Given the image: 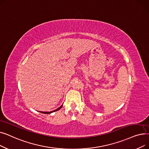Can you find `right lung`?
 Returning <instances> with one entry per match:
<instances>
[{
    "label": "right lung",
    "mask_w": 149,
    "mask_h": 149,
    "mask_svg": "<svg viewBox=\"0 0 149 149\" xmlns=\"http://www.w3.org/2000/svg\"><path fill=\"white\" fill-rule=\"evenodd\" d=\"M62 106H63V105H61L60 107H58V109H56V110H54V111H51V112H42V113H46V114H48V113H52V112H56V111H58V110H60V109L62 107Z\"/></svg>",
    "instance_id": "add662e5"
}]
</instances>
